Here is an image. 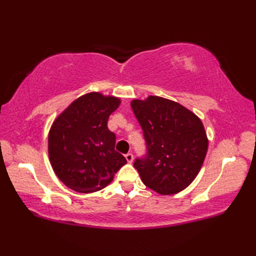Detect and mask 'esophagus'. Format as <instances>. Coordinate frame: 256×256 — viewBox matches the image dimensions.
<instances>
[{
    "instance_id": "34e87169",
    "label": "esophagus",
    "mask_w": 256,
    "mask_h": 256,
    "mask_svg": "<svg viewBox=\"0 0 256 256\" xmlns=\"http://www.w3.org/2000/svg\"><path fill=\"white\" fill-rule=\"evenodd\" d=\"M125 158H126L128 162H130V164H131V162H133L134 156H133V154H132V153H128L126 155H125Z\"/></svg>"
}]
</instances>
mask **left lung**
Instances as JSON below:
<instances>
[{
	"label": "left lung",
	"mask_w": 256,
	"mask_h": 256,
	"mask_svg": "<svg viewBox=\"0 0 256 256\" xmlns=\"http://www.w3.org/2000/svg\"><path fill=\"white\" fill-rule=\"evenodd\" d=\"M131 106L148 148L134 162L140 179L160 194L182 192L197 177L208 150L202 122L179 103L156 96L135 99Z\"/></svg>",
	"instance_id": "obj_1"
}]
</instances>
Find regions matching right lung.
I'll return each instance as SVG.
<instances>
[{"instance_id": "right-lung-1", "label": "right lung", "mask_w": 256, "mask_h": 256, "mask_svg": "<svg viewBox=\"0 0 256 256\" xmlns=\"http://www.w3.org/2000/svg\"><path fill=\"white\" fill-rule=\"evenodd\" d=\"M121 100L90 92L74 100L54 121L48 155L56 176L70 189L90 194L106 187L126 164L114 150L116 134L108 120Z\"/></svg>"}]
</instances>
